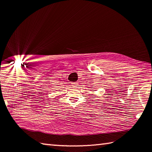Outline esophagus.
I'll return each mask as SVG.
<instances>
[{
	"label": "esophagus",
	"mask_w": 152,
	"mask_h": 152,
	"mask_svg": "<svg viewBox=\"0 0 152 152\" xmlns=\"http://www.w3.org/2000/svg\"><path fill=\"white\" fill-rule=\"evenodd\" d=\"M72 85L74 87H77L78 86V84L77 82H73V83H72Z\"/></svg>",
	"instance_id": "obj_1"
}]
</instances>
